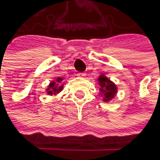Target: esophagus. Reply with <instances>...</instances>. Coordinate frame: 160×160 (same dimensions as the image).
<instances>
[{
  "label": "esophagus",
  "mask_w": 160,
  "mask_h": 160,
  "mask_svg": "<svg viewBox=\"0 0 160 160\" xmlns=\"http://www.w3.org/2000/svg\"><path fill=\"white\" fill-rule=\"evenodd\" d=\"M78 77H79V78H84L85 77V74L84 73H78Z\"/></svg>",
  "instance_id": "esophagus-1"
}]
</instances>
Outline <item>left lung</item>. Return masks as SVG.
Listing matches in <instances>:
<instances>
[{
    "label": "left lung",
    "mask_w": 160,
    "mask_h": 160,
    "mask_svg": "<svg viewBox=\"0 0 160 160\" xmlns=\"http://www.w3.org/2000/svg\"><path fill=\"white\" fill-rule=\"evenodd\" d=\"M98 83L100 85L99 94L100 96L102 97V101L106 102L111 101L115 97L116 93H117V91H118V88L116 86V84L104 75L99 76Z\"/></svg>",
    "instance_id": "obj_1"
}]
</instances>
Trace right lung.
<instances>
[{
  "label": "right lung",
  "mask_w": 160,
  "mask_h": 160,
  "mask_svg": "<svg viewBox=\"0 0 160 160\" xmlns=\"http://www.w3.org/2000/svg\"><path fill=\"white\" fill-rule=\"evenodd\" d=\"M63 81V78H60V77H58L56 78L54 81H52L49 84V86L46 88V91H47V94L48 95H57L58 94L59 92H61V90L63 89V84H61V82Z\"/></svg>",
  "instance_id": "right-lung-1"
}]
</instances>
